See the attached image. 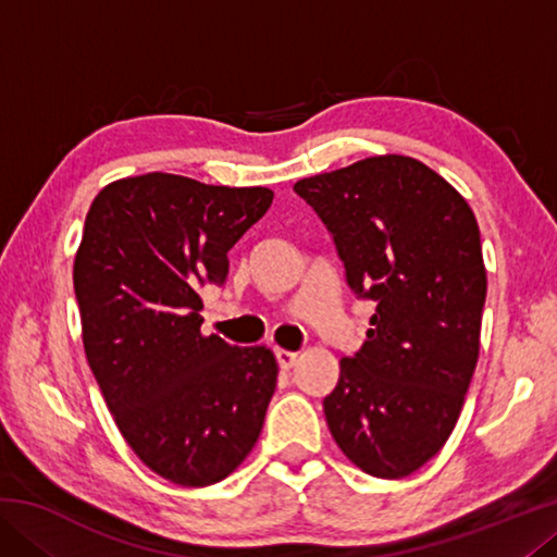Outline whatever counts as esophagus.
<instances>
[{"instance_id": "obj_1", "label": "esophagus", "mask_w": 557, "mask_h": 557, "mask_svg": "<svg viewBox=\"0 0 557 557\" xmlns=\"http://www.w3.org/2000/svg\"><path fill=\"white\" fill-rule=\"evenodd\" d=\"M275 356H277L280 369H285V371L295 369V363H297V354L295 351H287V348H277Z\"/></svg>"}]
</instances>
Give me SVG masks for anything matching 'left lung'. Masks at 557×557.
I'll use <instances>...</instances> for the list:
<instances>
[{
	"label": "left lung",
	"instance_id": "8db88e82",
	"mask_svg": "<svg viewBox=\"0 0 557 557\" xmlns=\"http://www.w3.org/2000/svg\"><path fill=\"white\" fill-rule=\"evenodd\" d=\"M358 297L366 342L338 361L326 425L366 474L400 479L445 447L476 369L486 270L474 211L418 159L383 154L299 178Z\"/></svg>",
	"mask_w": 557,
	"mask_h": 557
}]
</instances>
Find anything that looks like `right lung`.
Wrapping results in <instances>:
<instances>
[{"label":"right lung","instance_id":"obj_1","mask_svg":"<svg viewBox=\"0 0 557 557\" xmlns=\"http://www.w3.org/2000/svg\"><path fill=\"white\" fill-rule=\"evenodd\" d=\"M265 186L127 176L92 199L73 262L83 348L132 451L178 486H209L260 437L277 361L268 346L203 336L206 282L272 203Z\"/></svg>","mask_w":557,"mask_h":557}]
</instances>
